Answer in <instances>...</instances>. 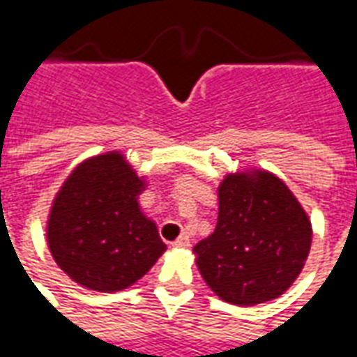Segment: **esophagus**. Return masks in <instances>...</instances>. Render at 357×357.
<instances>
[{
	"mask_svg": "<svg viewBox=\"0 0 357 357\" xmlns=\"http://www.w3.org/2000/svg\"><path fill=\"white\" fill-rule=\"evenodd\" d=\"M189 245H191V239H189V235H187V233H181L178 239L172 243V247H176V248H187Z\"/></svg>",
	"mask_w": 357,
	"mask_h": 357,
	"instance_id": "1",
	"label": "esophagus"
}]
</instances>
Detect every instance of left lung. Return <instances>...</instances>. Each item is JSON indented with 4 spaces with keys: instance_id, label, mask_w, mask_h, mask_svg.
Listing matches in <instances>:
<instances>
[{
    "instance_id": "left-lung-1",
    "label": "left lung",
    "mask_w": 357,
    "mask_h": 357,
    "mask_svg": "<svg viewBox=\"0 0 357 357\" xmlns=\"http://www.w3.org/2000/svg\"><path fill=\"white\" fill-rule=\"evenodd\" d=\"M218 201L216 229L193 248L202 279L237 306L281 296L312 247V224L296 197L273 174L255 170L225 176Z\"/></svg>"
}]
</instances>
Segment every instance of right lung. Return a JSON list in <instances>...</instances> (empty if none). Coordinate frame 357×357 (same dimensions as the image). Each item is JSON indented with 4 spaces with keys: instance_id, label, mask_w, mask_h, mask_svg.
<instances>
[{
    "instance_id": "right-lung-1",
    "label": "right lung",
    "mask_w": 357,
    "mask_h": 357,
    "mask_svg": "<svg viewBox=\"0 0 357 357\" xmlns=\"http://www.w3.org/2000/svg\"><path fill=\"white\" fill-rule=\"evenodd\" d=\"M145 181L110 151L82 162L66 178L47 222L51 256L86 289L122 291L147 273L166 250L137 197Z\"/></svg>"
}]
</instances>
